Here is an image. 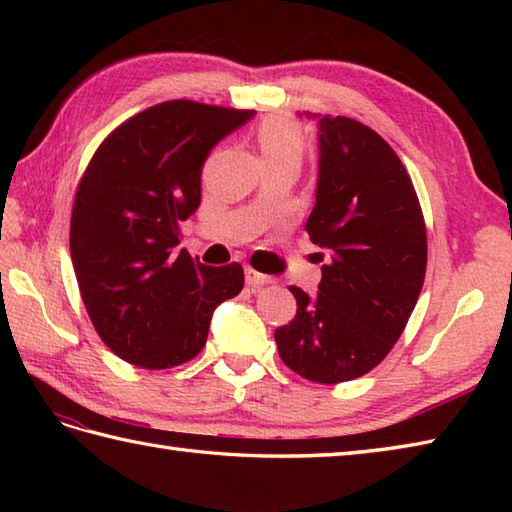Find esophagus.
I'll return each instance as SVG.
<instances>
[{
  "label": "esophagus",
  "mask_w": 512,
  "mask_h": 512,
  "mask_svg": "<svg viewBox=\"0 0 512 512\" xmlns=\"http://www.w3.org/2000/svg\"><path fill=\"white\" fill-rule=\"evenodd\" d=\"M270 279L268 275H264V273H257L255 268H246V284L250 286V288H259V286H266V284H270Z\"/></svg>",
  "instance_id": "obj_1"
}]
</instances>
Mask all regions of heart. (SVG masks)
Wrapping results in <instances>:
<instances>
[{
  "mask_svg": "<svg viewBox=\"0 0 512 512\" xmlns=\"http://www.w3.org/2000/svg\"><path fill=\"white\" fill-rule=\"evenodd\" d=\"M255 140L264 162L303 158L306 151V138L301 127L288 116H268L255 129Z\"/></svg>",
  "mask_w": 512,
  "mask_h": 512,
  "instance_id": "obj_1",
  "label": "heart"
}]
</instances>
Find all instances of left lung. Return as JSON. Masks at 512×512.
Wrapping results in <instances>:
<instances>
[{
  "label": "left lung",
  "instance_id": "left-lung-1",
  "mask_svg": "<svg viewBox=\"0 0 512 512\" xmlns=\"http://www.w3.org/2000/svg\"><path fill=\"white\" fill-rule=\"evenodd\" d=\"M319 132L317 204L306 231L330 257L317 295L290 286L297 314L275 341L292 372L336 385L374 369L400 339L427 273V226L385 138L330 114Z\"/></svg>",
  "mask_w": 512,
  "mask_h": 512
}]
</instances>
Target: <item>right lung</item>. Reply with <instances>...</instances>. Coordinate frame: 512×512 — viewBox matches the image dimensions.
<instances>
[{
  "label": "right lung",
  "instance_id": "right-lung-1",
  "mask_svg": "<svg viewBox=\"0 0 512 512\" xmlns=\"http://www.w3.org/2000/svg\"><path fill=\"white\" fill-rule=\"evenodd\" d=\"M253 110L165 101L107 136L76 187L70 255L94 330L123 361L169 369L202 352L213 310L244 288L242 264L204 266L176 250L200 206L215 143Z\"/></svg>",
  "mask_w": 512,
  "mask_h": 512
}]
</instances>
